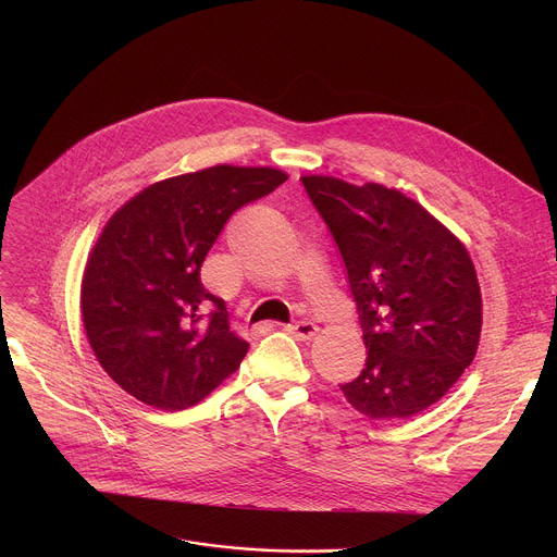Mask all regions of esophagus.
I'll return each instance as SVG.
<instances>
[{"label": "esophagus", "instance_id": "34e87169", "mask_svg": "<svg viewBox=\"0 0 557 557\" xmlns=\"http://www.w3.org/2000/svg\"><path fill=\"white\" fill-rule=\"evenodd\" d=\"M286 331L295 337V339H299V342H308V339H312L314 335H317V329L312 322H295V324H290V326H286Z\"/></svg>", "mask_w": 557, "mask_h": 557}]
</instances>
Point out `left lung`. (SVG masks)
<instances>
[{
  "mask_svg": "<svg viewBox=\"0 0 557 557\" xmlns=\"http://www.w3.org/2000/svg\"><path fill=\"white\" fill-rule=\"evenodd\" d=\"M301 183L344 258L368 348L344 396L374 421L423 412L460 379L481 342V286L465 245L396 189L333 176Z\"/></svg>",
  "mask_w": 557,
  "mask_h": 557,
  "instance_id": "obj_1",
  "label": "left lung"
}]
</instances>
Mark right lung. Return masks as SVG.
<instances>
[{
	"label": "right lung",
	"instance_id": "right-lung-1",
	"mask_svg": "<svg viewBox=\"0 0 557 557\" xmlns=\"http://www.w3.org/2000/svg\"><path fill=\"white\" fill-rule=\"evenodd\" d=\"M286 178L215 165L149 185L108 220L84 271L82 317L101 368L134 399L185 410L240 368L249 342L228 331L200 267L226 220Z\"/></svg>",
	"mask_w": 557,
	"mask_h": 557
}]
</instances>
